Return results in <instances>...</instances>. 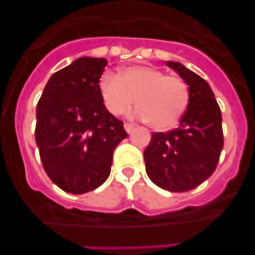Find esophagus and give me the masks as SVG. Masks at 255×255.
<instances>
[{"mask_svg": "<svg viewBox=\"0 0 255 255\" xmlns=\"http://www.w3.org/2000/svg\"><path fill=\"white\" fill-rule=\"evenodd\" d=\"M133 127H134V126H133L132 123H125V129H126V132H127V133L132 132Z\"/></svg>", "mask_w": 255, "mask_h": 255, "instance_id": "obj_1", "label": "esophagus"}]
</instances>
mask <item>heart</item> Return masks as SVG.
Wrapping results in <instances>:
<instances>
[{"label":"heart","instance_id":"obj_1","mask_svg":"<svg viewBox=\"0 0 255 255\" xmlns=\"http://www.w3.org/2000/svg\"><path fill=\"white\" fill-rule=\"evenodd\" d=\"M100 90L105 106L112 115H122L137 102L139 107L134 116L146 121L155 130L175 127L189 105L186 84L151 66H128L121 75L105 73Z\"/></svg>","mask_w":255,"mask_h":255}]
</instances>
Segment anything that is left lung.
Masks as SVG:
<instances>
[{"mask_svg": "<svg viewBox=\"0 0 255 255\" xmlns=\"http://www.w3.org/2000/svg\"><path fill=\"white\" fill-rule=\"evenodd\" d=\"M189 89V105L179 127L153 133L144 150L149 179L164 190L195 189L213 174L223 148L222 115L207 81L177 61H165Z\"/></svg>", "mask_w": 255, "mask_h": 255, "instance_id": "left-lung-1", "label": "left lung"}]
</instances>
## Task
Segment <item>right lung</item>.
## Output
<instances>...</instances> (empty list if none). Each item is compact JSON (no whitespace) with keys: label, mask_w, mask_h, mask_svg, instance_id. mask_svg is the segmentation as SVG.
I'll return each instance as SVG.
<instances>
[{"label":"right lung","mask_w":255,"mask_h":255,"mask_svg":"<svg viewBox=\"0 0 255 255\" xmlns=\"http://www.w3.org/2000/svg\"><path fill=\"white\" fill-rule=\"evenodd\" d=\"M106 65L104 58H78L50 76L37 105L35 143L45 173L74 195L106 181L113 151L127 137L102 99L99 82Z\"/></svg>","instance_id":"1"}]
</instances>
